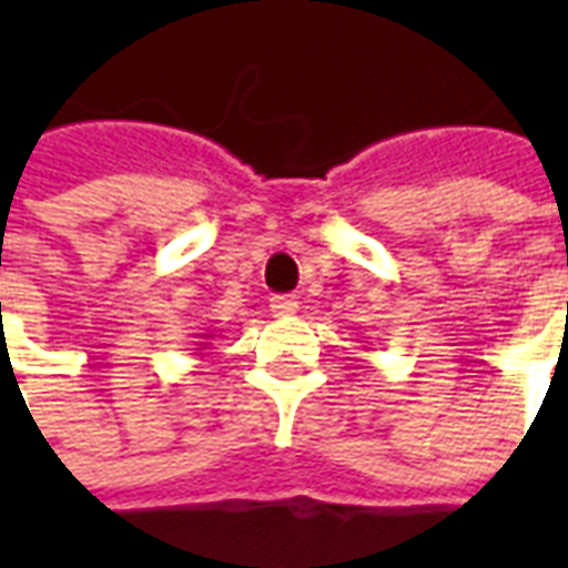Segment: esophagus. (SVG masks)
<instances>
[{"label":"esophagus","mask_w":568,"mask_h":568,"mask_svg":"<svg viewBox=\"0 0 568 568\" xmlns=\"http://www.w3.org/2000/svg\"><path fill=\"white\" fill-rule=\"evenodd\" d=\"M297 310H301V303H297V297H292V294H274V297H271V312H274L276 318H288V315H294Z\"/></svg>","instance_id":"1"}]
</instances>
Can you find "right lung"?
Here are the masks:
<instances>
[{
	"label": "right lung",
	"mask_w": 568,
	"mask_h": 568,
	"mask_svg": "<svg viewBox=\"0 0 568 568\" xmlns=\"http://www.w3.org/2000/svg\"><path fill=\"white\" fill-rule=\"evenodd\" d=\"M200 338H203V342H196L200 347H194V351H205V345H209L214 336H212V333H200Z\"/></svg>",
	"instance_id": "obj_1"
}]
</instances>
